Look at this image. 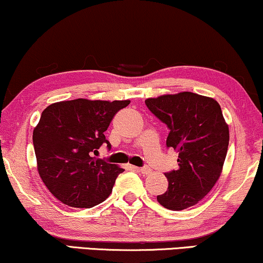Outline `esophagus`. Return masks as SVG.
Returning <instances> with one entry per match:
<instances>
[{"mask_svg": "<svg viewBox=\"0 0 263 263\" xmlns=\"http://www.w3.org/2000/svg\"><path fill=\"white\" fill-rule=\"evenodd\" d=\"M137 170H138V172L140 173V174H143V175H149V174L151 173V169L149 168V167H143V168H136Z\"/></svg>", "mask_w": 263, "mask_h": 263, "instance_id": "1", "label": "esophagus"}]
</instances>
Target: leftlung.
<instances>
[{
	"instance_id": "8db88e82",
	"label": "left lung",
	"mask_w": 263,
	"mask_h": 263,
	"mask_svg": "<svg viewBox=\"0 0 263 263\" xmlns=\"http://www.w3.org/2000/svg\"><path fill=\"white\" fill-rule=\"evenodd\" d=\"M169 128L167 146L179 153V168L165 173L168 190L157 201L181 211L198 204L219 179L229 146V126L216 100L191 91L145 100Z\"/></svg>"
}]
</instances>
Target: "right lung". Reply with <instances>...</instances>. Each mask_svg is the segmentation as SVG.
<instances>
[{"label": "right lung", "instance_id": "right-lung-1", "mask_svg": "<svg viewBox=\"0 0 263 263\" xmlns=\"http://www.w3.org/2000/svg\"><path fill=\"white\" fill-rule=\"evenodd\" d=\"M130 100L76 99L56 102L43 110L33 131L36 167L53 197L71 207L89 209L106 200L124 172L96 158L114 116Z\"/></svg>", "mask_w": 263, "mask_h": 263}]
</instances>
